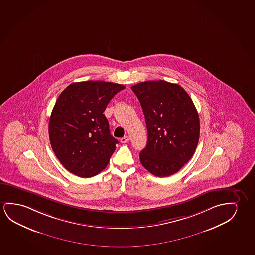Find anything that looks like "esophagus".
<instances>
[{
  "label": "esophagus",
  "instance_id": "esophagus-1",
  "mask_svg": "<svg viewBox=\"0 0 255 255\" xmlns=\"http://www.w3.org/2000/svg\"><path fill=\"white\" fill-rule=\"evenodd\" d=\"M128 141H129V137L128 136V135L122 137V139H121V141H122V143H126V142H128Z\"/></svg>",
  "mask_w": 255,
  "mask_h": 255
}]
</instances>
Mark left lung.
<instances>
[{
	"mask_svg": "<svg viewBox=\"0 0 255 255\" xmlns=\"http://www.w3.org/2000/svg\"><path fill=\"white\" fill-rule=\"evenodd\" d=\"M141 103L148 141L140 153L142 166L157 177L174 174L194 155L200 120L194 102L179 84L146 81L131 87Z\"/></svg>",
	"mask_w": 255,
	"mask_h": 255,
	"instance_id": "8db88e82",
	"label": "left lung"
}]
</instances>
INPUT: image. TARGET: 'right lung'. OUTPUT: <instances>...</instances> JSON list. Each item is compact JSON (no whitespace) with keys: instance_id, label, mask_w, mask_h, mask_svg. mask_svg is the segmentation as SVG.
Returning a JSON list of instances; mask_svg holds the SVG:
<instances>
[{"instance_id":"add662e5","label":"right lung","mask_w":255,"mask_h":255,"mask_svg":"<svg viewBox=\"0 0 255 255\" xmlns=\"http://www.w3.org/2000/svg\"><path fill=\"white\" fill-rule=\"evenodd\" d=\"M122 84L86 81L69 84L58 97L49 121L53 152L73 174L91 178L107 167L118 140L103 114Z\"/></svg>"}]
</instances>
